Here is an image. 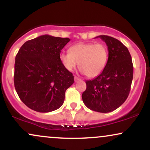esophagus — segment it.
<instances>
[{"label": "esophagus", "mask_w": 150, "mask_h": 150, "mask_svg": "<svg viewBox=\"0 0 150 150\" xmlns=\"http://www.w3.org/2000/svg\"><path fill=\"white\" fill-rule=\"evenodd\" d=\"M74 80H75V82H77V81L80 80V79L78 78V77L76 76H75V77H74Z\"/></svg>", "instance_id": "obj_1"}]
</instances>
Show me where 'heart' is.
Wrapping results in <instances>:
<instances>
[{
  "instance_id": "b5f03b06",
  "label": "heart",
  "mask_w": 150,
  "mask_h": 150,
  "mask_svg": "<svg viewBox=\"0 0 150 150\" xmlns=\"http://www.w3.org/2000/svg\"><path fill=\"white\" fill-rule=\"evenodd\" d=\"M107 46L101 43L79 42L70 48V52H62L60 61L64 68L72 71L78 65L80 71L89 78L99 76L108 61Z\"/></svg>"
}]
</instances>
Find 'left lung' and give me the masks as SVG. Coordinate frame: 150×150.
<instances>
[{
    "mask_svg": "<svg viewBox=\"0 0 150 150\" xmlns=\"http://www.w3.org/2000/svg\"><path fill=\"white\" fill-rule=\"evenodd\" d=\"M108 46V58L99 76L86 81L84 104L92 111L108 113L121 106L128 97L133 77V65L126 46L115 38L98 36Z\"/></svg>",
    "mask_w": 150,
    "mask_h": 150,
    "instance_id": "8db88e82",
    "label": "left lung"
}]
</instances>
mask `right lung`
Returning <instances> with one entry per match:
<instances>
[{"label":"right lung","instance_id":"1","mask_svg":"<svg viewBox=\"0 0 150 150\" xmlns=\"http://www.w3.org/2000/svg\"><path fill=\"white\" fill-rule=\"evenodd\" d=\"M69 38L40 36L27 41L15 57L14 85L26 106L38 112L55 111L63 105L74 76L59 56Z\"/></svg>","mask_w":150,"mask_h":150}]
</instances>
